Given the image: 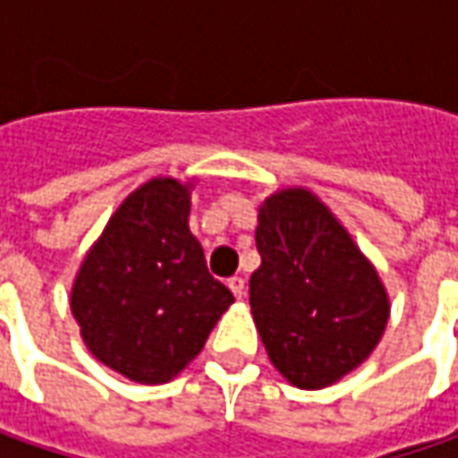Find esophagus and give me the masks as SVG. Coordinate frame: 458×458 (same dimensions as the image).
Instances as JSON below:
<instances>
[{"label": "esophagus", "mask_w": 458, "mask_h": 458, "mask_svg": "<svg viewBox=\"0 0 458 458\" xmlns=\"http://www.w3.org/2000/svg\"><path fill=\"white\" fill-rule=\"evenodd\" d=\"M228 287H230V292H233V294L241 300V297L246 294V279H243V276H230Z\"/></svg>", "instance_id": "34e87169"}]
</instances>
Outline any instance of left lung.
<instances>
[{
	"label": "left lung",
	"mask_w": 458,
	"mask_h": 458,
	"mask_svg": "<svg viewBox=\"0 0 458 458\" xmlns=\"http://www.w3.org/2000/svg\"><path fill=\"white\" fill-rule=\"evenodd\" d=\"M250 312L271 364L294 387L320 389L379 344L387 292L344 225L308 190L271 194L259 209Z\"/></svg>",
	"instance_id": "obj_1"
}]
</instances>
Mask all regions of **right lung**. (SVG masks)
<instances>
[{
    "label": "right lung",
    "instance_id": "obj_1",
    "mask_svg": "<svg viewBox=\"0 0 458 458\" xmlns=\"http://www.w3.org/2000/svg\"><path fill=\"white\" fill-rule=\"evenodd\" d=\"M187 217L190 184L150 179L112 215L71 289L94 359L140 385L174 379L233 302Z\"/></svg>",
    "mask_w": 458,
    "mask_h": 458
}]
</instances>
